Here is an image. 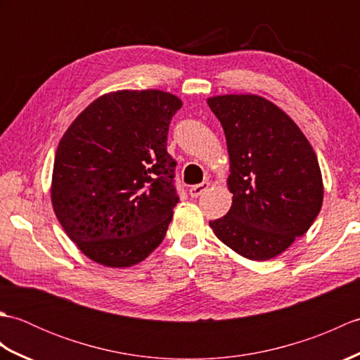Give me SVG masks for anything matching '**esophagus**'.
<instances>
[{
    "mask_svg": "<svg viewBox=\"0 0 360 360\" xmlns=\"http://www.w3.org/2000/svg\"><path fill=\"white\" fill-rule=\"evenodd\" d=\"M210 187V182H207V181H202L201 184H198V186H193V187H190V190H188V195L192 196V198H198V196H201L205 190H207Z\"/></svg>",
    "mask_w": 360,
    "mask_h": 360,
    "instance_id": "1",
    "label": "esophagus"
}]
</instances>
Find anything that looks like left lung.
I'll use <instances>...</instances> for the list:
<instances>
[{
  "mask_svg": "<svg viewBox=\"0 0 360 360\" xmlns=\"http://www.w3.org/2000/svg\"><path fill=\"white\" fill-rule=\"evenodd\" d=\"M207 103L223 125L232 207L213 233L244 258L266 262L308 232L323 202L314 150L288 114L264 97L224 94Z\"/></svg>",
  "mask_w": 360,
  "mask_h": 360,
  "instance_id": "obj_1",
  "label": "left lung"
}]
</instances>
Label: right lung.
<instances>
[{"label":"right lung","instance_id":"right-lung-1","mask_svg":"<svg viewBox=\"0 0 360 360\" xmlns=\"http://www.w3.org/2000/svg\"><path fill=\"white\" fill-rule=\"evenodd\" d=\"M181 106L165 91H114L89 103L63 134L52 207L93 262L129 267L162 243L179 200L167 136Z\"/></svg>","mask_w":360,"mask_h":360}]
</instances>
